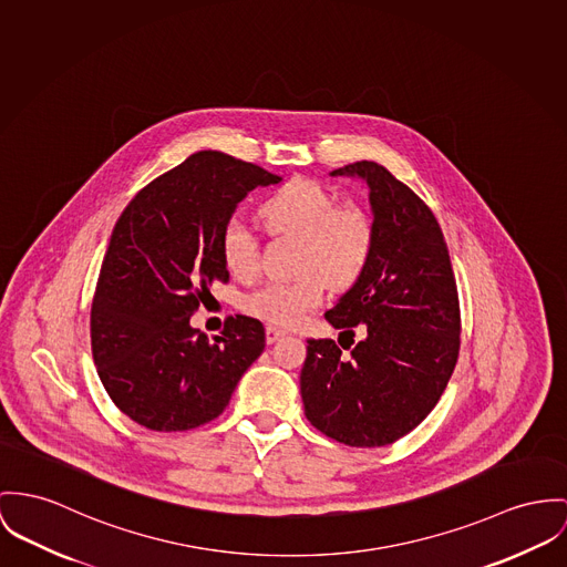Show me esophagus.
Wrapping results in <instances>:
<instances>
[{"instance_id":"esophagus-1","label":"esophagus","mask_w":567,"mask_h":567,"mask_svg":"<svg viewBox=\"0 0 567 567\" xmlns=\"http://www.w3.org/2000/svg\"><path fill=\"white\" fill-rule=\"evenodd\" d=\"M282 337H285V330L274 328V326H267V328H265V339H267V343H269V346L278 343Z\"/></svg>"}]
</instances>
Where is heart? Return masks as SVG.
Wrapping results in <instances>:
<instances>
[{
	"label": "heart",
	"instance_id": "b5f03b06",
	"mask_svg": "<svg viewBox=\"0 0 567 567\" xmlns=\"http://www.w3.org/2000/svg\"><path fill=\"white\" fill-rule=\"evenodd\" d=\"M265 226L278 235L300 237V278L265 282L248 293L241 308L269 326L293 328L323 305L326 289L353 285L371 261L375 226L369 212L355 203L337 205L334 194L317 181L296 176L276 189L259 209ZM219 252L237 280L259 271L261 248L257 235L241 221L228 219L219 235Z\"/></svg>",
	"mask_w": 567,
	"mask_h": 567
}]
</instances>
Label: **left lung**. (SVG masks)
Here are the masks:
<instances>
[{
    "mask_svg": "<svg viewBox=\"0 0 567 567\" xmlns=\"http://www.w3.org/2000/svg\"><path fill=\"white\" fill-rule=\"evenodd\" d=\"M332 176L369 187L375 226L371 261L326 312L341 330L363 332L346 355L332 339H310L300 391L312 427L349 446H384L436 408L460 353V300L449 248L432 209L375 162Z\"/></svg>",
    "mask_w": 567,
    "mask_h": 567,
    "instance_id": "1",
    "label": "left lung"
}]
</instances>
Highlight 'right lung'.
<instances>
[{"label": "right lung", "instance_id": "1", "mask_svg": "<svg viewBox=\"0 0 567 567\" xmlns=\"http://www.w3.org/2000/svg\"><path fill=\"white\" fill-rule=\"evenodd\" d=\"M282 178L219 151L189 155L125 207L90 310L96 373L137 425L187 432L226 410L265 349L259 319L235 315L214 341L189 317L228 282L219 235L255 187Z\"/></svg>", "mask_w": 567, "mask_h": 567}]
</instances>
